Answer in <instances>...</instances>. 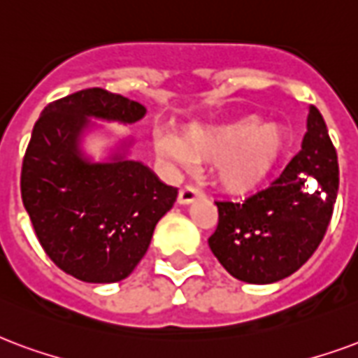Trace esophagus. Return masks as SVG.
<instances>
[{
	"mask_svg": "<svg viewBox=\"0 0 358 358\" xmlns=\"http://www.w3.org/2000/svg\"><path fill=\"white\" fill-rule=\"evenodd\" d=\"M201 195V189L197 186H193V184H186V186L182 187L178 192V203L180 205H187V203H192Z\"/></svg>",
	"mask_w": 358,
	"mask_h": 358,
	"instance_id": "34e87169",
	"label": "esophagus"
}]
</instances>
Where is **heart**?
<instances>
[{
    "mask_svg": "<svg viewBox=\"0 0 358 358\" xmlns=\"http://www.w3.org/2000/svg\"><path fill=\"white\" fill-rule=\"evenodd\" d=\"M287 127L264 123L254 115L210 127H192L184 138L163 136L157 155L172 169H187L195 161L216 163V182L233 195H246L266 184L288 150Z\"/></svg>",
    "mask_w": 358,
    "mask_h": 358,
    "instance_id": "heart-1",
    "label": "heart"
}]
</instances>
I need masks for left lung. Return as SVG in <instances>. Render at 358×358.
<instances>
[{
  "label": "left lung",
  "instance_id": "1",
  "mask_svg": "<svg viewBox=\"0 0 358 358\" xmlns=\"http://www.w3.org/2000/svg\"><path fill=\"white\" fill-rule=\"evenodd\" d=\"M340 186L338 153L311 106L301 150L271 186L243 203L216 201L208 246L235 279L267 285L292 275L319 248Z\"/></svg>",
  "mask_w": 358,
  "mask_h": 358
}]
</instances>
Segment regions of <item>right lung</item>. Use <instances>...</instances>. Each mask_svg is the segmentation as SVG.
<instances>
[{
  "mask_svg": "<svg viewBox=\"0 0 358 358\" xmlns=\"http://www.w3.org/2000/svg\"><path fill=\"white\" fill-rule=\"evenodd\" d=\"M144 113L138 102L92 87L51 102L31 131L20 172L24 208L45 254L85 282L129 277L178 195L138 161L89 163L79 152L87 117L134 123Z\"/></svg>",
  "mask_w": 358,
  "mask_h": 358,
  "instance_id": "obj_1",
  "label": "right lung"
}]
</instances>
